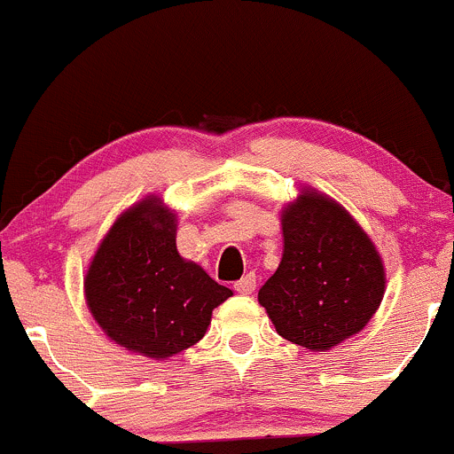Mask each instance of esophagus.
Instances as JSON below:
<instances>
[{"instance_id": "esophagus-1", "label": "esophagus", "mask_w": 454, "mask_h": 454, "mask_svg": "<svg viewBox=\"0 0 454 454\" xmlns=\"http://www.w3.org/2000/svg\"><path fill=\"white\" fill-rule=\"evenodd\" d=\"M233 288H236L238 293H242V295H251V293L255 291V275L254 273L245 275V278L238 279V282L233 284Z\"/></svg>"}]
</instances>
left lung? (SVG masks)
Returning a JSON list of instances; mask_svg holds the SVG:
<instances>
[{
  "mask_svg": "<svg viewBox=\"0 0 454 454\" xmlns=\"http://www.w3.org/2000/svg\"><path fill=\"white\" fill-rule=\"evenodd\" d=\"M284 254L258 299L291 343L324 352L367 325L385 293L376 247L348 212L303 192L282 214Z\"/></svg>",
  "mask_w": 454,
  "mask_h": 454,
  "instance_id": "8db88e82",
  "label": "left lung"
}]
</instances>
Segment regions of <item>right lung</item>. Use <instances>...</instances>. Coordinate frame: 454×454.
Returning <instances> with one entry per match:
<instances>
[{
	"label": "right lung",
	"instance_id": "right-lung-1",
	"mask_svg": "<svg viewBox=\"0 0 454 454\" xmlns=\"http://www.w3.org/2000/svg\"><path fill=\"white\" fill-rule=\"evenodd\" d=\"M175 214L146 199L115 221L87 270L89 310L115 343L168 358L199 343L231 291L176 251Z\"/></svg>",
	"mask_w": 454,
	"mask_h": 454
}]
</instances>
